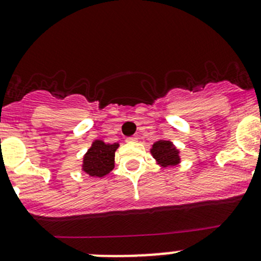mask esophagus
<instances>
[{
    "mask_svg": "<svg viewBox=\"0 0 261 261\" xmlns=\"http://www.w3.org/2000/svg\"><path fill=\"white\" fill-rule=\"evenodd\" d=\"M136 141H138V138H135V136H130V138L126 139V143L133 144V143H136Z\"/></svg>",
    "mask_w": 261,
    "mask_h": 261,
    "instance_id": "obj_1",
    "label": "esophagus"
}]
</instances>
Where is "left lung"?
I'll use <instances>...</instances> for the list:
<instances>
[{"label": "left lung", "mask_w": 261, "mask_h": 261, "mask_svg": "<svg viewBox=\"0 0 261 261\" xmlns=\"http://www.w3.org/2000/svg\"><path fill=\"white\" fill-rule=\"evenodd\" d=\"M150 154L155 163L162 168L177 167L181 163L180 150L173 144V141L159 139L150 147Z\"/></svg>", "instance_id": "1"}]
</instances>
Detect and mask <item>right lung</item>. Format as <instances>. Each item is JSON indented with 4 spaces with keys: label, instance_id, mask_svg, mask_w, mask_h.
Instances as JSON below:
<instances>
[{
    "label": "right lung",
    "instance_id": "obj_1",
    "mask_svg": "<svg viewBox=\"0 0 261 261\" xmlns=\"http://www.w3.org/2000/svg\"><path fill=\"white\" fill-rule=\"evenodd\" d=\"M120 144L105 143L97 139L92 143L82 160V172L93 178H103L115 168V152Z\"/></svg>",
    "mask_w": 261,
    "mask_h": 261
}]
</instances>
